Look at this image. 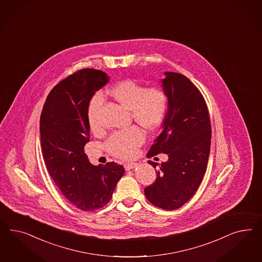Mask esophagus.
I'll use <instances>...</instances> for the list:
<instances>
[{
	"label": "esophagus",
	"mask_w": 262,
	"mask_h": 262,
	"mask_svg": "<svg viewBox=\"0 0 262 262\" xmlns=\"http://www.w3.org/2000/svg\"><path fill=\"white\" fill-rule=\"evenodd\" d=\"M137 165H138V164L135 163V162H128V163H125V164H124V168H125L126 171H128V170H130V169H134V168H135Z\"/></svg>",
	"instance_id": "obj_1"
}]
</instances>
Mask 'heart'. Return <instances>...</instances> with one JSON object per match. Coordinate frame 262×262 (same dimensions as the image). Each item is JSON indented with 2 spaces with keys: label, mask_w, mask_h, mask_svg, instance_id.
Instances as JSON below:
<instances>
[{
  "label": "heart",
  "mask_w": 262,
  "mask_h": 262,
  "mask_svg": "<svg viewBox=\"0 0 262 262\" xmlns=\"http://www.w3.org/2000/svg\"><path fill=\"white\" fill-rule=\"evenodd\" d=\"M111 94L118 103L130 111L136 123L147 129L159 127L166 117L169 95L160 85L146 88L135 79H123L110 89ZM103 103L102 93L98 92L88 103V125L96 132L101 127V108ZM145 141L142 129L136 126L111 135L105 142V148L112 156L119 159L135 157Z\"/></svg>",
  "instance_id": "obj_1"
}]
</instances>
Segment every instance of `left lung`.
<instances>
[{
  "mask_svg": "<svg viewBox=\"0 0 262 262\" xmlns=\"http://www.w3.org/2000/svg\"><path fill=\"white\" fill-rule=\"evenodd\" d=\"M162 86L169 95L163 128L155 139L147 158L167 154L159 164L157 179L144 192L154 206L174 210L190 200L206 173L210 151L211 125L204 96L184 75L166 72Z\"/></svg>",
  "mask_w": 262,
  "mask_h": 262,
  "instance_id": "obj_1",
  "label": "left lung"
}]
</instances>
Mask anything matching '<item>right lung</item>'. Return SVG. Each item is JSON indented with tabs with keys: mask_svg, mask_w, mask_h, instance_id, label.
Wrapping results in <instances>:
<instances>
[{
	"mask_svg": "<svg viewBox=\"0 0 262 262\" xmlns=\"http://www.w3.org/2000/svg\"><path fill=\"white\" fill-rule=\"evenodd\" d=\"M108 81L104 72L85 68L58 82L49 93L40 117L41 147L48 172L65 198L82 211L108 204L125 169L115 162L92 165L88 103Z\"/></svg>",
	"mask_w": 262,
	"mask_h": 262,
	"instance_id": "add662e5",
	"label": "right lung"
}]
</instances>
